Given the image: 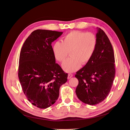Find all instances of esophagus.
I'll return each instance as SVG.
<instances>
[{"mask_svg":"<svg viewBox=\"0 0 130 130\" xmlns=\"http://www.w3.org/2000/svg\"><path fill=\"white\" fill-rule=\"evenodd\" d=\"M73 75L72 74H68V77L67 78H68V79H70L73 77Z\"/></svg>","mask_w":130,"mask_h":130,"instance_id":"esophagus-1","label":"esophagus"}]
</instances>
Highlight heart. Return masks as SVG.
<instances>
[{
    "label": "heart",
    "mask_w": 130,
    "mask_h": 130,
    "mask_svg": "<svg viewBox=\"0 0 130 130\" xmlns=\"http://www.w3.org/2000/svg\"><path fill=\"white\" fill-rule=\"evenodd\" d=\"M97 45V39L94 34L73 30L64 36L61 43L56 42L52 47L55 59L62 63L70 54L69 59L62 65L68 73L78 70L81 65H85L92 58Z\"/></svg>",
    "instance_id": "obj_1"
}]
</instances>
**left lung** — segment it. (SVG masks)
<instances>
[{
	"mask_svg": "<svg viewBox=\"0 0 130 130\" xmlns=\"http://www.w3.org/2000/svg\"><path fill=\"white\" fill-rule=\"evenodd\" d=\"M97 29V45L93 55L75 75L78 80L75 91L77 96L88 105L99 104L106 99L115 74L112 45L105 32L100 28Z\"/></svg>",
	"mask_w": 130,
	"mask_h": 130,
	"instance_id": "1",
	"label": "left lung"
}]
</instances>
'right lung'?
<instances>
[{"label": "right lung", "instance_id": "obj_1", "mask_svg": "<svg viewBox=\"0 0 130 130\" xmlns=\"http://www.w3.org/2000/svg\"><path fill=\"white\" fill-rule=\"evenodd\" d=\"M63 32L45 29L32 31L20 51L18 77L27 99L34 106L46 108L58 99L67 73L55 63L52 43Z\"/></svg>", "mask_w": 130, "mask_h": 130}]
</instances>
